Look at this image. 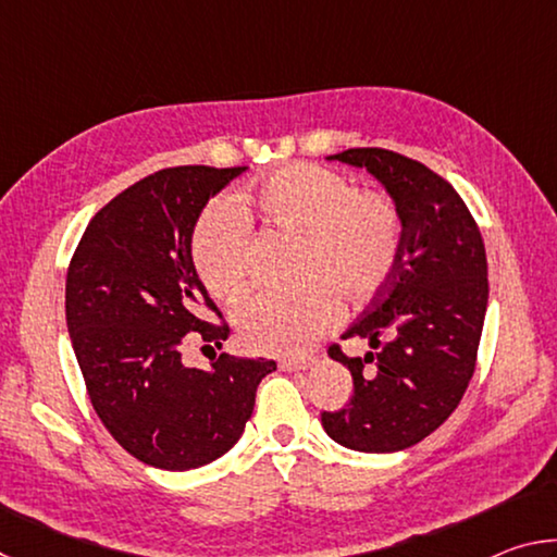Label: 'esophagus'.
Segmentation results:
<instances>
[{
	"label": "esophagus",
	"instance_id": "obj_1",
	"mask_svg": "<svg viewBox=\"0 0 557 557\" xmlns=\"http://www.w3.org/2000/svg\"><path fill=\"white\" fill-rule=\"evenodd\" d=\"M314 366L312 356H301V358H282L280 369L282 371H307Z\"/></svg>",
	"mask_w": 557,
	"mask_h": 557
}]
</instances>
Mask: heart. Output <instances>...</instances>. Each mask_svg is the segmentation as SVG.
<instances>
[{"label": "heart", "mask_w": 557, "mask_h": 557, "mask_svg": "<svg viewBox=\"0 0 557 557\" xmlns=\"http://www.w3.org/2000/svg\"><path fill=\"white\" fill-rule=\"evenodd\" d=\"M299 235L295 289L256 292L233 312L245 348L292 356L312 348L338 314V299L363 305L388 285L403 250V219L381 188H354L314 162L268 174L250 194L215 201L191 233V262L213 297L235 299L248 282V215Z\"/></svg>", "instance_id": "b5f03b06"}]
</instances>
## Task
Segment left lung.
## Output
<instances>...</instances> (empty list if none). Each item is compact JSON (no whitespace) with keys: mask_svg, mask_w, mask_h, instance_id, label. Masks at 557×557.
Wrapping results in <instances>:
<instances>
[{"mask_svg":"<svg viewBox=\"0 0 557 557\" xmlns=\"http://www.w3.org/2000/svg\"><path fill=\"white\" fill-rule=\"evenodd\" d=\"M329 159L366 166L398 203L403 250L393 277L344 338L373 351L329 356L354 375L346 408L322 412L326 435L358 451L418 445L445 422L474 375L488 280L482 233L447 178L418 159L354 147Z\"/></svg>","mask_w":557,"mask_h":557,"instance_id":"1","label":"left lung"}]
</instances>
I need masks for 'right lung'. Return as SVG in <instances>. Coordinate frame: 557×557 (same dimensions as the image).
<instances>
[{
    "instance_id": "1",
    "label": "right lung",
    "mask_w": 557,
    "mask_h": 557,
    "mask_svg": "<svg viewBox=\"0 0 557 557\" xmlns=\"http://www.w3.org/2000/svg\"><path fill=\"white\" fill-rule=\"evenodd\" d=\"M245 166H169L92 215L65 277V322L102 425L149 467L209 465L240 440L268 358L213 356L186 369L188 338L231 334L191 262V233L213 194ZM215 315L219 323L210 319Z\"/></svg>"
}]
</instances>
